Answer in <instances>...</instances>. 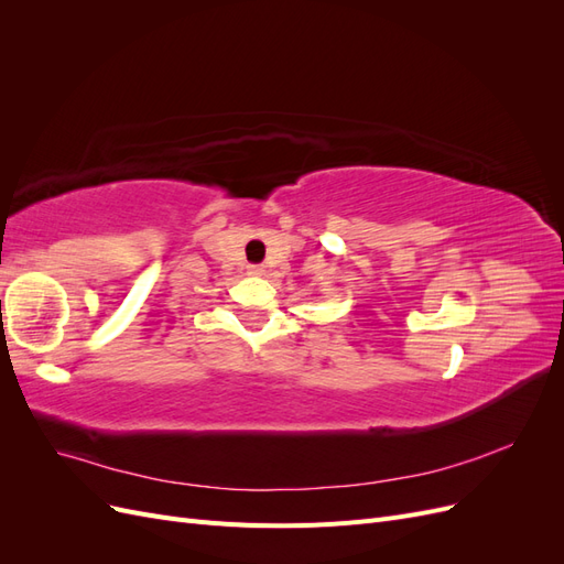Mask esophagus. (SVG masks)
I'll return each instance as SVG.
<instances>
[{"mask_svg":"<svg viewBox=\"0 0 564 564\" xmlns=\"http://www.w3.org/2000/svg\"><path fill=\"white\" fill-rule=\"evenodd\" d=\"M249 275H263V265H249Z\"/></svg>","mask_w":564,"mask_h":564,"instance_id":"34e87169","label":"esophagus"}]
</instances>
